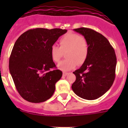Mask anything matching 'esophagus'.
Masks as SVG:
<instances>
[{"mask_svg":"<svg viewBox=\"0 0 128 128\" xmlns=\"http://www.w3.org/2000/svg\"><path fill=\"white\" fill-rule=\"evenodd\" d=\"M68 74V72H63V76H66Z\"/></svg>","mask_w":128,"mask_h":128,"instance_id":"1","label":"esophagus"}]
</instances>
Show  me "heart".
I'll list each match as a JSON object with an SVG mask.
<instances>
[{
	"label": "heart",
	"instance_id": "obj_1",
	"mask_svg": "<svg viewBox=\"0 0 128 128\" xmlns=\"http://www.w3.org/2000/svg\"><path fill=\"white\" fill-rule=\"evenodd\" d=\"M60 47L53 44L50 48V54L54 62H59L66 52V60L58 64V68L62 71H68L84 64L88 54V44L86 39L76 33L68 32L59 40Z\"/></svg>",
	"mask_w": 128,
	"mask_h": 128
}]
</instances>
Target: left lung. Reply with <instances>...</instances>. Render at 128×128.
<instances>
[{
    "label": "left lung",
    "instance_id": "1",
    "mask_svg": "<svg viewBox=\"0 0 128 128\" xmlns=\"http://www.w3.org/2000/svg\"><path fill=\"white\" fill-rule=\"evenodd\" d=\"M74 30L86 39L88 54L82 66L73 72L76 78L72 89L83 99H98L111 88L115 79V51L106 37L92 29L79 28Z\"/></svg>",
    "mask_w": 128,
    "mask_h": 128
}]
</instances>
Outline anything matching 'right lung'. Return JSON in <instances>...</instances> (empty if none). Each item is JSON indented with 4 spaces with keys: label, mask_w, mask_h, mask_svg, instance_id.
<instances>
[{
    "label": "right lung",
    "mask_w": 128,
    "mask_h": 128,
    "mask_svg": "<svg viewBox=\"0 0 128 128\" xmlns=\"http://www.w3.org/2000/svg\"><path fill=\"white\" fill-rule=\"evenodd\" d=\"M67 30L31 29L21 34L13 46L9 59V70L17 91L26 101L40 103L52 97L55 84L62 76L50 48Z\"/></svg>",
    "instance_id": "right-lung-1"
}]
</instances>
